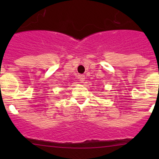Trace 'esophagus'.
Masks as SVG:
<instances>
[{
    "label": "esophagus",
    "instance_id": "obj_1",
    "mask_svg": "<svg viewBox=\"0 0 159 159\" xmlns=\"http://www.w3.org/2000/svg\"><path fill=\"white\" fill-rule=\"evenodd\" d=\"M79 79H80V81L81 83H84V80H85V76H84V75H80V77H79Z\"/></svg>",
    "mask_w": 159,
    "mask_h": 159
}]
</instances>
